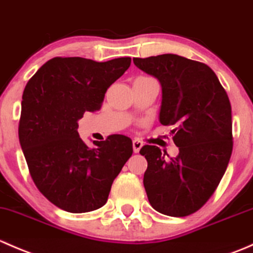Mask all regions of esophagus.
<instances>
[{
    "mask_svg": "<svg viewBox=\"0 0 253 253\" xmlns=\"http://www.w3.org/2000/svg\"><path fill=\"white\" fill-rule=\"evenodd\" d=\"M132 145H133V152L138 153L139 150H141V148L143 147V143L141 141H138V139H133Z\"/></svg>",
    "mask_w": 253,
    "mask_h": 253,
    "instance_id": "esophagus-1",
    "label": "esophagus"
}]
</instances>
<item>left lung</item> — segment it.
<instances>
[{
    "instance_id": "8db88e82",
    "label": "left lung",
    "mask_w": 253,
    "mask_h": 253,
    "mask_svg": "<svg viewBox=\"0 0 253 253\" xmlns=\"http://www.w3.org/2000/svg\"><path fill=\"white\" fill-rule=\"evenodd\" d=\"M139 70L160 82L159 121L174 125L178 155L155 145L139 150L148 162L145 192L150 206L170 216L195 213L218 187L233 152L231 105L211 67L174 53L134 57Z\"/></svg>"
}]
</instances>
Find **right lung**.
Here are the masks:
<instances>
[{
  "label": "right lung",
  "mask_w": 253,
  "mask_h": 253,
  "mask_svg": "<svg viewBox=\"0 0 253 253\" xmlns=\"http://www.w3.org/2000/svg\"><path fill=\"white\" fill-rule=\"evenodd\" d=\"M129 65L131 57L106 62L53 57L25 85L20 147L38 190L63 211L86 213L105 205L133 153L126 136L112 134L89 148L77 131L78 120L85 111L100 110L108 88Z\"/></svg>",
  "instance_id": "1"
}]
</instances>
